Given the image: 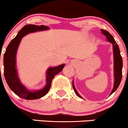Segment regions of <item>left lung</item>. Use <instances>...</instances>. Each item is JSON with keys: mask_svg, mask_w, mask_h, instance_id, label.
<instances>
[{"mask_svg": "<svg viewBox=\"0 0 128 128\" xmlns=\"http://www.w3.org/2000/svg\"><path fill=\"white\" fill-rule=\"evenodd\" d=\"M102 33L103 35H105L106 38V41L109 42L110 43L112 44V51H113V60H114V85L113 88H112V91H111V93L110 94V96L115 91L117 90L118 88L119 85H120V83H121V78H122V59L120 54V48H119L118 45L117 43L116 42L115 40L114 39L113 36L110 34L108 32L104 30H101ZM72 85H73V88L74 89L75 93L76 94L77 96L81 98H83L78 92L76 90L75 87H74V83L72 82Z\"/></svg>", "mask_w": 128, "mask_h": 128, "instance_id": "1", "label": "left lung"}]
</instances>
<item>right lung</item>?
Segmentation results:
<instances>
[{"instance_id": "1", "label": "right lung", "mask_w": 128, "mask_h": 128, "mask_svg": "<svg viewBox=\"0 0 128 128\" xmlns=\"http://www.w3.org/2000/svg\"><path fill=\"white\" fill-rule=\"evenodd\" d=\"M50 29L46 25L28 24L18 32L17 36L10 42L4 55V76L6 82L11 90L18 96L25 100H36L44 96L51 87L52 81L55 75L62 72L64 64L54 67H49L46 72V84L43 88L30 90L22 83L18 77L16 64V55L22 38L30 33L44 31Z\"/></svg>"}]
</instances>
